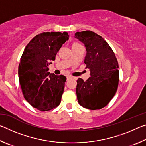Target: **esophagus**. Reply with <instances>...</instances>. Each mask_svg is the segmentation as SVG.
<instances>
[{
  "mask_svg": "<svg viewBox=\"0 0 146 146\" xmlns=\"http://www.w3.org/2000/svg\"><path fill=\"white\" fill-rule=\"evenodd\" d=\"M71 78H72V76H67V80H70V79Z\"/></svg>",
  "mask_w": 146,
  "mask_h": 146,
  "instance_id": "34e87169",
  "label": "esophagus"
}]
</instances>
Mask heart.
Segmentation results:
<instances>
[{"instance_id": "1", "label": "heart", "mask_w": 146, "mask_h": 146, "mask_svg": "<svg viewBox=\"0 0 146 146\" xmlns=\"http://www.w3.org/2000/svg\"><path fill=\"white\" fill-rule=\"evenodd\" d=\"M78 43H77V42H74V43H73V44H72V47L73 46H76V45H78Z\"/></svg>"}]
</instances>
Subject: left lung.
I'll return each instance as SVG.
<instances>
[{
    "mask_svg": "<svg viewBox=\"0 0 146 146\" xmlns=\"http://www.w3.org/2000/svg\"><path fill=\"white\" fill-rule=\"evenodd\" d=\"M75 37L85 45L84 63L91 76L86 81L80 78L76 80L78 103L89 110H100L108 104L117 92L119 81L117 59L107 42L95 32L78 31Z\"/></svg>",
    "mask_w": 146,
    "mask_h": 146,
    "instance_id": "8db88e82",
    "label": "left lung"
}]
</instances>
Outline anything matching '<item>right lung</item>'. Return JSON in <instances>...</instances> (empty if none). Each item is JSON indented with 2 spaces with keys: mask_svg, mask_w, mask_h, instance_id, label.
Masks as SVG:
<instances>
[{
  "mask_svg": "<svg viewBox=\"0 0 146 146\" xmlns=\"http://www.w3.org/2000/svg\"><path fill=\"white\" fill-rule=\"evenodd\" d=\"M69 39L67 32H43L24 49L19 65V78L25 99L40 111L60 104L66 77L48 72L59 49Z\"/></svg>",
  "mask_w": 146,
  "mask_h": 146,
  "instance_id": "right-lung-1",
  "label": "right lung"
}]
</instances>
